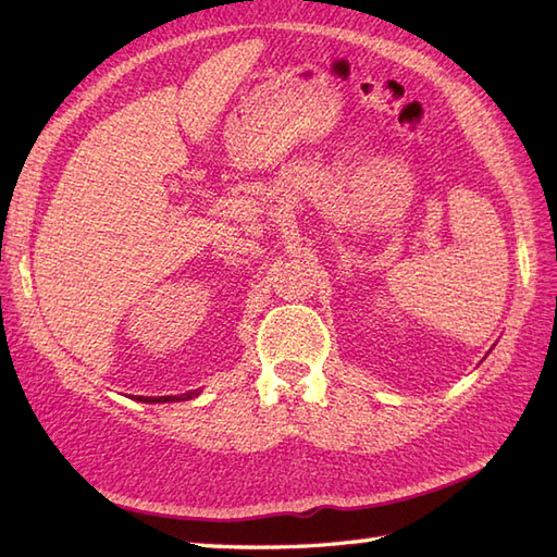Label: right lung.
I'll return each instance as SVG.
<instances>
[{
  "label": "right lung",
  "mask_w": 557,
  "mask_h": 557,
  "mask_svg": "<svg viewBox=\"0 0 557 557\" xmlns=\"http://www.w3.org/2000/svg\"><path fill=\"white\" fill-rule=\"evenodd\" d=\"M196 395H198V393L194 389V393H186V395H180V397H146V399L138 397V399H140V401H174V399L180 401V399H191V397H196Z\"/></svg>",
  "instance_id": "1"
}]
</instances>
